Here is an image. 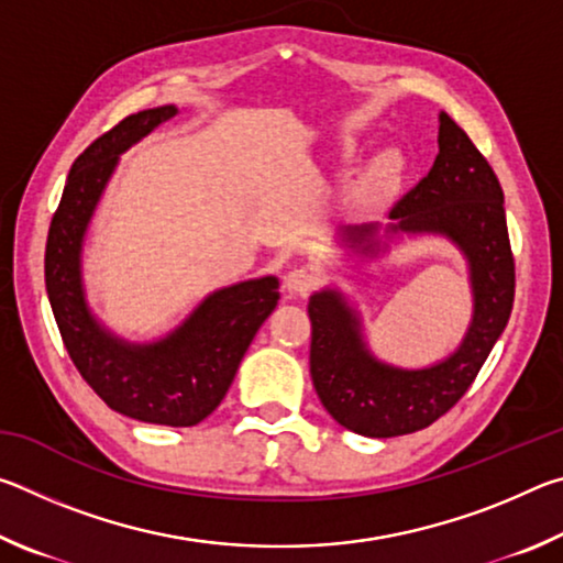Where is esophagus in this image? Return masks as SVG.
I'll list each match as a JSON object with an SVG mask.
<instances>
[{
  "instance_id": "1",
  "label": "esophagus",
  "mask_w": 563,
  "mask_h": 563,
  "mask_svg": "<svg viewBox=\"0 0 563 563\" xmlns=\"http://www.w3.org/2000/svg\"><path fill=\"white\" fill-rule=\"evenodd\" d=\"M283 285L285 290L290 292V298H305L310 290H316L318 273L308 268V265H300V268H292L288 275H285Z\"/></svg>"
}]
</instances>
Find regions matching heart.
I'll use <instances>...</instances> for the list:
<instances>
[{
    "label": "heart",
    "mask_w": 563,
    "mask_h": 563,
    "mask_svg": "<svg viewBox=\"0 0 563 563\" xmlns=\"http://www.w3.org/2000/svg\"><path fill=\"white\" fill-rule=\"evenodd\" d=\"M397 176H399V156L393 154V151L377 156L373 161V166L367 168L365 178H362V188H360L362 198H367V201L383 198L397 184Z\"/></svg>",
    "instance_id": "heart-1"
}]
</instances>
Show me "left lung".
Wrapping results in <instances>:
<instances>
[{"instance_id":"obj_1","label":"left lung","mask_w":563,"mask_h":563,"mask_svg":"<svg viewBox=\"0 0 563 563\" xmlns=\"http://www.w3.org/2000/svg\"><path fill=\"white\" fill-rule=\"evenodd\" d=\"M437 141L434 166L389 211V231L442 233L462 247L472 271L474 318L460 350L427 369L389 367L369 355L357 316L338 292L322 290L308 302L312 385L335 422L365 437L409 434L450 412L511 316L517 273L499 178L446 113H440ZM347 235L362 251H375V243H365L373 228H347Z\"/></svg>"}]
</instances>
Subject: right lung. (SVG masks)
Returning a JSON list of instances; mask_svg holds the SVG:
<instances>
[{"mask_svg":"<svg viewBox=\"0 0 563 563\" xmlns=\"http://www.w3.org/2000/svg\"><path fill=\"white\" fill-rule=\"evenodd\" d=\"M176 107L131 113L74 161L46 235L44 280L64 347L87 385L111 409L166 427H194L221 405L247 345L280 300L278 280L261 278L223 288L154 345L109 335L84 302L79 255L93 208L126 151Z\"/></svg>","mask_w":563,"mask_h":563,"instance_id":"1","label":"right lung"}]
</instances>
